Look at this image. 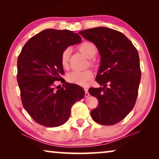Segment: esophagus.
<instances>
[{
	"label": "esophagus",
	"mask_w": 159,
	"mask_h": 159,
	"mask_svg": "<svg viewBox=\"0 0 159 159\" xmlns=\"http://www.w3.org/2000/svg\"><path fill=\"white\" fill-rule=\"evenodd\" d=\"M84 92H85V95H84V96H85L86 98H88L89 95H90V94H89L88 93V90L87 88H84Z\"/></svg>",
	"instance_id": "obj_1"
}]
</instances>
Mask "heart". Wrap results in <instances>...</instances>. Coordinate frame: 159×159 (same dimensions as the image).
I'll return each instance as SVG.
<instances>
[{"label": "heart", "mask_w": 159, "mask_h": 159, "mask_svg": "<svg viewBox=\"0 0 159 159\" xmlns=\"http://www.w3.org/2000/svg\"><path fill=\"white\" fill-rule=\"evenodd\" d=\"M79 50L80 52L86 56L87 58H91L94 57L97 53V47L94 43L90 41H84L79 45ZM71 49L70 48H66L62 51L61 55V64L63 68L67 69L69 67V56H70ZM93 77V72L90 69L84 71L75 70L69 72L66 76L67 80L69 82L78 85L85 86L89 80H90Z\"/></svg>", "instance_id": "obj_1"}]
</instances>
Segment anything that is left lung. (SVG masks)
Instances as JSON below:
<instances>
[{
    "label": "left lung",
    "mask_w": 159,
    "mask_h": 159,
    "mask_svg": "<svg viewBox=\"0 0 159 159\" xmlns=\"http://www.w3.org/2000/svg\"><path fill=\"white\" fill-rule=\"evenodd\" d=\"M79 34L94 43L101 57L95 78L101 87L89 89L98 101L91 116L100 125H113L125 119L135 104L141 78L138 52L125 34L110 28H92Z\"/></svg>",
    "instance_id": "left-lung-1"
}]
</instances>
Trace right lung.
Here are the masks:
<instances>
[{
	"mask_svg": "<svg viewBox=\"0 0 159 159\" xmlns=\"http://www.w3.org/2000/svg\"><path fill=\"white\" fill-rule=\"evenodd\" d=\"M82 38L70 30L48 29L39 32L24 45L17 60V82L25 109L40 125H62L68 120L71 106L84 96L82 87L61 77L62 51L80 43ZM56 81L64 88L56 86Z\"/></svg>",
	"mask_w": 159,
	"mask_h": 159,
	"instance_id": "add662e5",
	"label": "right lung"
}]
</instances>
